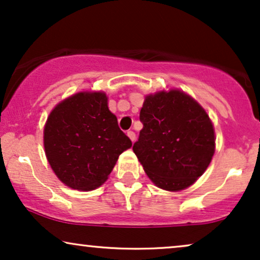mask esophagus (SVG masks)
<instances>
[{"label":"esophagus","instance_id":"34e87169","mask_svg":"<svg viewBox=\"0 0 260 260\" xmlns=\"http://www.w3.org/2000/svg\"><path fill=\"white\" fill-rule=\"evenodd\" d=\"M127 136L129 137V139L132 140L133 143H134V141H136V133H134L133 131H128V132H127Z\"/></svg>","mask_w":260,"mask_h":260}]
</instances>
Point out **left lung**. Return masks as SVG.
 I'll return each mask as SVG.
<instances>
[{
  "instance_id": "left-lung-1",
  "label": "left lung",
  "mask_w": 260,
  "mask_h": 260,
  "mask_svg": "<svg viewBox=\"0 0 260 260\" xmlns=\"http://www.w3.org/2000/svg\"><path fill=\"white\" fill-rule=\"evenodd\" d=\"M140 121L143 129L133 151L155 185L178 191L203 175L215 150V136L195 100L179 90L150 95Z\"/></svg>"
}]
</instances>
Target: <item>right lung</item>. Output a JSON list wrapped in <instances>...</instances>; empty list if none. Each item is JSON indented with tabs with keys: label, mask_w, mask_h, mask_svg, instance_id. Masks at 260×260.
I'll use <instances>...</instances> for the list:
<instances>
[{
	"label": "right lung",
	"mask_w": 260,
	"mask_h": 260,
	"mask_svg": "<svg viewBox=\"0 0 260 260\" xmlns=\"http://www.w3.org/2000/svg\"><path fill=\"white\" fill-rule=\"evenodd\" d=\"M44 146L57 177L72 189L86 191L106 182L132 141L108 109L105 92H78L52 110Z\"/></svg>",
	"instance_id": "right-lung-1"
}]
</instances>
